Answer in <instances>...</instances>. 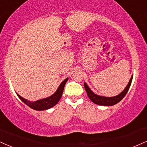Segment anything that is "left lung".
I'll return each instance as SVG.
<instances>
[{"instance_id":"obj_1","label":"left lung","mask_w":147,"mask_h":147,"mask_svg":"<svg viewBox=\"0 0 147 147\" xmlns=\"http://www.w3.org/2000/svg\"><path fill=\"white\" fill-rule=\"evenodd\" d=\"M132 79H133V76H131V77L129 80V82L128 83V85H127V87L125 88L124 90L120 94L114 97H105L98 96V95L94 93L90 89L89 87L88 86V85L86 84V83H84V88L85 89H86V92H87V94L88 97L90 98V99L93 102H94L95 104L105 106L114 105L115 104L118 103V102L121 101V100L124 98L125 95H126L129 89L131 84Z\"/></svg>"}]
</instances>
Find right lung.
Instances as JSON below:
<instances>
[{"instance_id":"add662e5","label":"right lung","mask_w":147,"mask_h":147,"mask_svg":"<svg viewBox=\"0 0 147 147\" xmlns=\"http://www.w3.org/2000/svg\"><path fill=\"white\" fill-rule=\"evenodd\" d=\"M68 79V78H66L65 80H63L61 82V84H60V86L58 88L57 90L55 92V93H54L52 96L48 97V98L36 100V101L34 102H31L21 97L19 94H18V96L24 103L26 104L28 106H29L31 108L35 109V110H45V109L53 107L59 102V99L61 98V96H62L63 88H64L65 84H66Z\"/></svg>"}]
</instances>
